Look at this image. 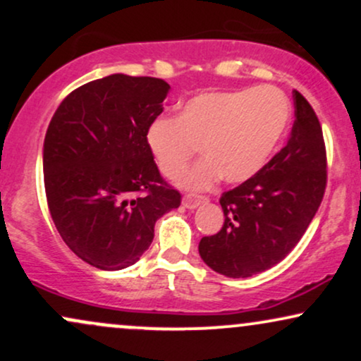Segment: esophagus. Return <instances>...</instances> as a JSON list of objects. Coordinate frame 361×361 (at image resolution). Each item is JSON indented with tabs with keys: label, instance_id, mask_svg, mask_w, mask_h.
I'll use <instances>...</instances> for the list:
<instances>
[{
	"label": "esophagus",
	"instance_id": "esophagus-1",
	"mask_svg": "<svg viewBox=\"0 0 361 361\" xmlns=\"http://www.w3.org/2000/svg\"><path fill=\"white\" fill-rule=\"evenodd\" d=\"M207 200H209V198H207L205 195H185L183 205L186 209H195V207H198L200 204H205Z\"/></svg>",
	"mask_w": 361,
	"mask_h": 361
}]
</instances>
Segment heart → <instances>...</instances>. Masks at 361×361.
<instances>
[{
	"label": "heart",
	"instance_id": "heart-1",
	"mask_svg": "<svg viewBox=\"0 0 361 361\" xmlns=\"http://www.w3.org/2000/svg\"><path fill=\"white\" fill-rule=\"evenodd\" d=\"M292 106L275 86L207 91L181 105L176 118H156L146 144L157 168L176 180L198 147L207 156L181 181L204 190L219 178L243 183L267 166L287 130Z\"/></svg>",
	"mask_w": 361,
	"mask_h": 361
}]
</instances>
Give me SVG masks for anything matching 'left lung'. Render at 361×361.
I'll return each instance as SVG.
<instances>
[{
  "label": "left lung",
  "instance_id": "1",
  "mask_svg": "<svg viewBox=\"0 0 361 361\" xmlns=\"http://www.w3.org/2000/svg\"><path fill=\"white\" fill-rule=\"evenodd\" d=\"M295 120L288 140L256 176L224 192V226L198 244L221 275L246 279L275 267L312 222L327 183L322 128L310 103L293 90Z\"/></svg>",
  "mask_w": 361,
  "mask_h": 361
}]
</instances>
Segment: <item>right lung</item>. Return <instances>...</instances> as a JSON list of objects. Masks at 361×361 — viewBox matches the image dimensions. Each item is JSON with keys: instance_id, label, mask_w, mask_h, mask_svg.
Returning a JSON list of instances; mask_svg holds the SVG:
<instances>
[{"instance_id": "obj_1", "label": "right lung", "mask_w": 361, "mask_h": 361, "mask_svg": "<svg viewBox=\"0 0 361 361\" xmlns=\"http://www.w3.org/2000/svg\"><path fill=\"white\" fill-rule=\"evenodd\" d=\"M168 91L159 78L111 74L71 91L49 123V212L62 241L91 267L134 264L151 246L157 219L181 204L146 144Z\"/></svg>"}]
</instances>
